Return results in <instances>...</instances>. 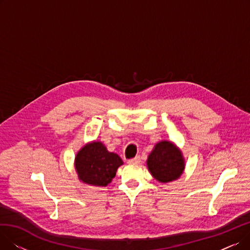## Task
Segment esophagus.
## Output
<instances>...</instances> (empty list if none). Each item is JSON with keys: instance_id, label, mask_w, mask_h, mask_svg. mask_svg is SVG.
<instances>
[{"instance_id": "1", "label": "esophagus", "mask_w": 250, "mask_h": 250, "mask_svg": "<svg viewBox=\"0 0 250 250\" xmlns=\"http://www.w3.org/2000/svg\"><path fill=\"white\" fill-rule=\"evenodd\" d=\"M140 162H141V157H140V156L136 157V158L128 159V160H127V163H128V164H139Z\"/></svg>"}]
</instances>
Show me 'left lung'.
<instances>
[{
	"mask_svg": "<svg viewBox=\"0 0 250 250\" xmlns=\"http://www.w3.org/2000/svg\"><path fill=\"white\" fill-rule=\"evenodd\" d=\"M147 165L151 174L160 182L177 179L185 169L181 151L167 141L157 144L148 157Z\"/></svg>",
	"mask_w": 250,
	"mask_h": 250,
	"instance_id": "1",
	"label": "left lung"
}]
</instances>
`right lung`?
<instances>
[{
  "instance_id": "right-lung-1",
  "label": "right lung",
  "mask_w": 250,
  "mask_h": 250,
  "mask_svg": "<svg viewBox=\"0 0 250 250\" xmlns=\"http://www.w3.org/2000/svg\"><path fill=\"white\" fill-rule=\"evenodd\" d=\"M124 162L121 157L107 151L102 143L93 142L83 147L76 156V169L83 182L106 187Z\"/></svg>"
}]
</instances>
